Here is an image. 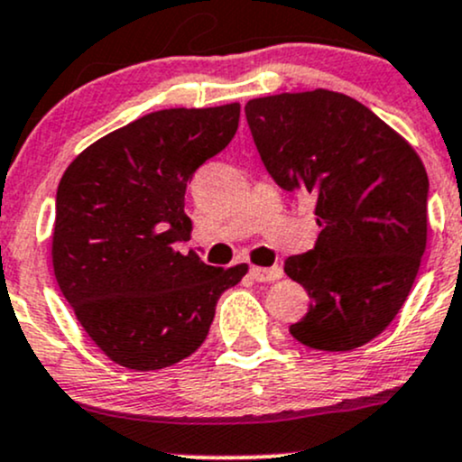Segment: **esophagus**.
I'll use <instances>...</instances> for the list:
<instances>
[{"label":"esophagus","instance_id":"1","mask_svg":"<svg viewBox=\"0 0 462 462\" xmlns=\"http://www.w3.org/2000/svg\"><path fill=\"white\" fill-rule=\"evenodd\" d=\"M252 278L258 282H272V281H278V278L282 276V270L278 265L273 267H252L250 270Z\"/></svg>","mask_w":462,"mask_h":462}]
</instances>
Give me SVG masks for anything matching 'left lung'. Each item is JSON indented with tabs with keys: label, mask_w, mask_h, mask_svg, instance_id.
I'll return each instance as SVG.
<instances>
[{
	"label": "left lung",
	"mask_w": 462,
	"mask_h": 462,
	"mask_svg": "<svg viewBox=\"0 0 462 462\" xmlns=\"http://www.w3.org/2000/svg\"><path fill=\"white\" fill-rule=\"evenodd\" d=\"M252 138L282 190L316 199L322 232L289 256L309 311L289 333L318 351H351L403 307L428 241L430 181L402 135L351 96L328 89L245 105Z\"/></svg>",
	"instance_id": "1"
}]
</instances>
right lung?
Listing matches in <instances>:
<instances>
[{
	"label": "right lung",
	"instance_id": "obj_1",
	"mask_svg": "<svg viewBox=\"0 0 462 462\" xmlns=\"http://www.w3.org/2000/svg\"><path fill=\"white\" fill-rule=\"evenodd\" d=\"M236 103L162 109L88 146L57 190L54 276L85 333L131 371L173 366L204 344L217 300L247 273L180 254L192 173L239 129Z\"/></svg>",
	"mask_w": 462,
	"mask_h": 462
}]
</instances>
